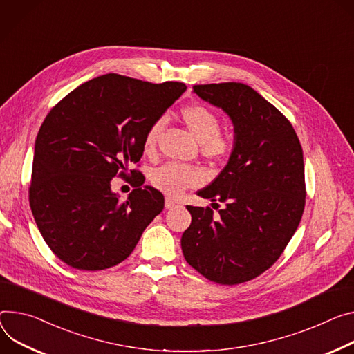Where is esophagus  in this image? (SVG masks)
I'll return each instance as SVG.
<instances>
[{"label":"esophagus","mask_w":354,"mask_h":354,"mask_svg":"<svg viewBox=\"0 0 354 354\" xmlns=\"http://www.w3.org/2000/svg\"><path fill=\"white\" fill-rule=\"evenodd\" d=\"M178 206H180V203H179L176 199H174V198H171V196L165 198V207H167V209H175V207H178Z\"/></svg>","instance_id":"obj_1"}]
</instances>
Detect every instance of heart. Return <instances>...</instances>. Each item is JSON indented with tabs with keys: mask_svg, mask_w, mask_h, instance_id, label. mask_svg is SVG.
<instances>
[{
	"mask_svg": "<svg viewBox=\"0 0 354 354\" xmlns=\"http://www.w3.org/2000/svg\"><path fill=\"white\" fill-rule=\"evenodd\" d=\"M182 121L187 130L201 142L202 155L212 160H220L226 158L232 151V142L220 134V118L210 109L192 104L186 106L180 111ZM164 128V120H156L148 128L144 138V152L152 153L156 148V142L160 131ZM152 185L167 195L176 196L187 187L196 186L202 180V175L196 168L183 167L178 164H165L155 169L151 175Z\"/></svg>",
	"mask_w": 354,
	"mask_h": 354,
	"instance_id": "b5f03b06",
	"label": "heart"
}]
</instances>
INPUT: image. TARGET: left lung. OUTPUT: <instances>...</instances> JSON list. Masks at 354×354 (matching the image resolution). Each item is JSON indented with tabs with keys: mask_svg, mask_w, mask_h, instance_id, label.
Returning a JSON list of instances; mask_svg holds the SVG:
<instances>
[{
	"mask_svg": "<svg viewBox=\"0 0 354 354\" xmlns=\"http://www.w3.org/2000/svg\"><path fill=\"white\" fill-rule=\"evenodd\" d=\"M199 97L234 125L227 165L198 195L221 202L186 206L190 226L180 239L185 260L205 278L237 285L267 271L297 232L305 209L304 152L288 118L247 84H198Z\"/></svg>",
	"mask_w": 354,
	"mask_h": 354,
	"instance_id": "left-lung-1",
	"label": "left lung"
}]
</instances>
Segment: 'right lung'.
I'll return each instance as SVG.
<instances>
[{
  "mask_svg": "<svg viewBox=\"0 0 354 354\" xmlns=\"http://www.w3.org/2000/svg\"><path fill=\"white\" fill-rule=\"evenodd\" d=\"M186 90L179 82L153 84L109 73L63 97L46 115L35 141L29 205L37 226L63 263L83 271L114 267L133 252L164 209V195L144 186L127 199L111 190L114 176L144 153V138Z\"/></svg>",
  "mask_w": 354,
  "mask_h": 354,
  "instance_id": "obj_1",
  "label": "right lung"
}]
</instances>
